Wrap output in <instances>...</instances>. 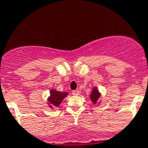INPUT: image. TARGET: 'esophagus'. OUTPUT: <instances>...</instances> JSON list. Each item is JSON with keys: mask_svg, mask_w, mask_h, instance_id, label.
<instances>
[{"mask_svg": "<svg viewBox=\"0 0 148 148\" xmlns=\"http://www.w3.org/2000/svg\"><path fill=\"white\" fill-rule=\"evenodd\" d=\"M72 93L74 95H78V94H79V91H78V90H73Z\"/></svg>", "mask_w": 148, "mask_h": 148, "instance_id": "esophagus-1", "label": "esophagus"}]
</instances>
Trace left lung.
<instances>
[{"label": "left lung", "mask_w": 148, "mask_h": 148, "mask_svg": "<svg viewBox=\"0 0 148 148\" xmlns=\"http://www.w3.org/2000/svg\"><path fill=\"white\" fill-rule=\"evenodd\" d=\"M100 93H99L98 89H96L95 87H94L92 90V92L90 94V99L92 101V102L94 104H96V102L99 100V97H100Z\"/></svg>", "instance_id": "8db88e82"}]
</instances>
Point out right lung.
I'll return each mask as SVG.
<instances>
[{
    "label": "right lung",
    "mask_w": 148,
    "mask_h": 148,
    "mask_svg": "<svg viewBox=\"0 0 148 148\" xmlns=\"http://www.w3.org/2000/svg\"><path fill=\"white\" fill-rule=\"evenodd\" d=\"M67 95V92H58V91H56V90L52 89L50 90V96L48 98V101H49L48 104H49V108H53V105L55 107H58L63 99H64Z\"/></svg>",
    "instance_id": "obj_1"
}]
</instances>
